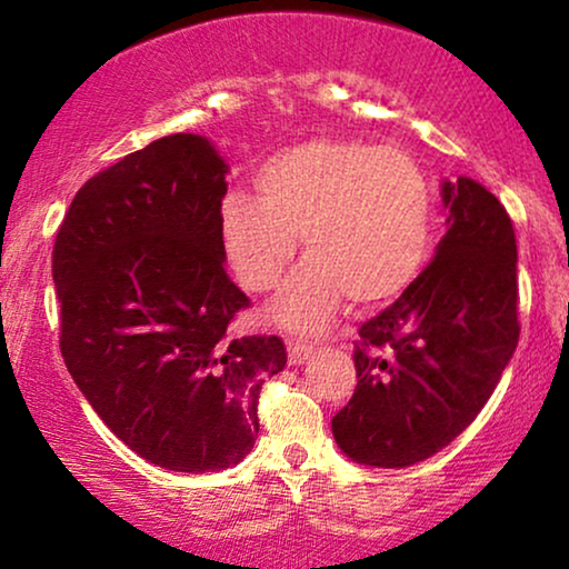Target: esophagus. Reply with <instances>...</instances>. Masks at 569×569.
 <instances>
[{"label":"esophagus","mask_w":569,"mask_h":569,"mask_svg":"<svg viewBox=\"0 0 569 569\" xmlns=\"http://www.w3.org/2000/svg\"><path fill=\"white\" fill-rule=\"evenodd\" d=\"M310 355H313V345H308V341H287V360H290V365H302Z\"/></svg>","instance_id":"esophagus-1"}]
</instances>
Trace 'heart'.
<instances>
[{
	"mask_svg": "<svg viewBox=\"0 0 569 569\" xmlns=\"http://www.w3.org/2000/svg\"><path fill=\"white\" fill-rule=\"evenodd\" d=\"M259 201L230 193L217 209V240L240 284L267 292L302 238L308 261L269 306L290 331H323L352 298H399L427 267L435 236L430 178L411 154L357 139H310L256 170Z\"/></svg>",
	"mask_w": 569,
	"mask_h": 569,
	"instance_id": "b5f03b06",
	"label": "heart"
}]
</instances>
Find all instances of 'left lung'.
<instances>
[{"label":"left lung","instance_id":"left-lung-1","mask_svg":"<svg viewBox=\"0 0 569 569\" xmlns=\"http://www.w3.org/2000/svg\"><path fill=\"white\" fill-rule=\"evenodd\" d=\"M448 230L415 284L360 329L357 388L331 419L341 453L403 469L453 442L518 347V248L505 207L473 178L442 181Z\"/></svg>","mask_w":569,"mask_h":569}]
</instances>
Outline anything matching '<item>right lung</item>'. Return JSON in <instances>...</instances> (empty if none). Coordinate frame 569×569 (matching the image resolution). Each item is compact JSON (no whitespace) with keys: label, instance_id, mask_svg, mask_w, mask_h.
<instances>
[{"label":"right lung","instance_id":"obj_1","mask_svg":"<svg viewBox=\"0 0 569 569\" xmlns=\"http://www.w3.org/2000/svg\"><path fill=\"white\" fill-rule=\"evenodd\" d=\"M228 162L199 134L154 139L77 191L53 243L59 347L116 438L183 473L243 461L279 337L232 339L248 308L224 271L217 209Z\"/></svg>","mask_w":569,"mask_h":569}]
</instances>
